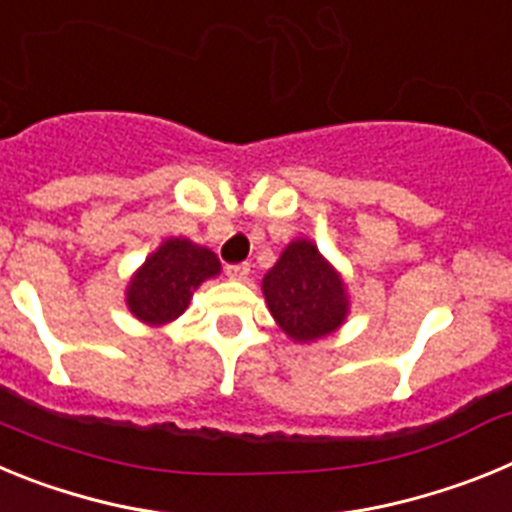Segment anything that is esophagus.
Returning a JSON list of instances; mask_svg holds the SVG:
<instances>
[{
    "mask_svg": "<svg viewBox=\"0 0 512 512\" xmlns=\"http://www.w3.org/2000/svg\"><path fill=\"white\" fill-rule=\"evenodd\" d=\"M248 271H251V266L243 261V264H228L225 266V274H228L230 279H246Z\"/></svg>",
    "mask_w": 512,
    "mask_h": 512,
    "instance_id": "1",
    "label": "esophagus"
}]
</instances>
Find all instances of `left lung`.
<instances>
[{"label":"left lung","instance_id":"obj_1","mask_svg":"<svg viewBox=\"0 0 512 512\" xmlns=\"http://www.w3.org/2000/svg\"><path fill=\"white\" fill-rule=\"evenodd\" d=\"M264 297L274 320L295 341L328 336L348 310L343 282L310 241L289 243L264 277Z\"/></svg>","mask_w":512,"mask_h":512}]
</instances>
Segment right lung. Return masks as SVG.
I'll use <instances>...</instances> for the list:
<instances>
[{"label":"right lung","instance_id":"1","mask_svg":"<svg viewBox=\"0 0 512 512\" xmlns=\"http://www.w3.org/2000/svg\"><path fill=\"white\" fill-rule=\"evenodd\" d=\"M220 271V261L207 248L184 238L166 241L130 282L128 305L146 323H169L189 305V297L207 277Z\"/></svg>","mask_w":512,"mask_h":512}]
</instances>
